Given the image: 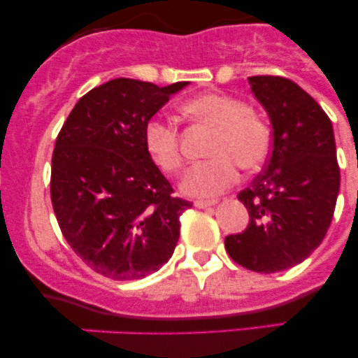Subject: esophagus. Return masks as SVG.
I'll return each mask as SVG.
<instances>
[{
  "instance_id": "1",
  "label": "esophagus",
  "mask_w": 358,
  "mask_h": 358,
  "mask_svg": "<svg viewBox=\"0 0 358 358\" xmlns=\"http://www.w3.org/2000/svg\"><path fill=\"white\" fill-rule=\"evenodd\" d=\"M215 203H217L215 200H195V202H193V205H195L196 208H208Z\"/></svg>"
}]
</instances>
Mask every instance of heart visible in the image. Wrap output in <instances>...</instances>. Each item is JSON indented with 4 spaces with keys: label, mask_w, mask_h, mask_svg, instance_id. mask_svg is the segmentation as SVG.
<instances>
[{
    "label": "heart",
    "mask_w": 358,
    "mask_h": 358,
    "mask_svg": "<svg viewBox=\"0 0 358 358\" xmlns=\"http://www.w3.org/2000/svg\"><path fill=\"white\" fill-rule=\"evenodd\" d=\"M185 116L196 124L215 129L208 155L185 175L182 188L192 196H215L239 180L241 166L259 170L269 158L273 131L269 122L239 97L224 92H207L182 106ZM145 146L155 165L175 175L185 165L182 136L175 122L151 119L145 126Z\"/></svg>",
    "instance_id": "heart-1"
}]
</instances>
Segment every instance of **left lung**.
Returning <instances> with one entry per match:
<instances>
[{"mask_svg":"<svg viewBox=\"0 0 358 358\" xmlns=\"http://www.w3.org/2000/svg\"><path fill=\"white\" fill-rule=\"evenodd\" d=\"M273 124L262 173L237 199L249 212L245 231L225 237L232 261L254 273L299 264L322 244L340 188L330 117L298 84L279 76L249 77Z\"/></svg>","mask_w":358,"mask_h":358,"instance_id":"1","label":"left lung"}]
</instances>
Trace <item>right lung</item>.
Listing matches in <instances>:
<instances>
[{"label":"right lung","mask_w":358,"mask_h":358,"mask_svg":"<svg viewBox=\"0 0 358 358\" xmlns=\"http://www.w3.org/2000/svg\"><path fill=\"white\" fill-rule=\"evenodd\" d=\"M187 82L113 79L73 106L52 155L50 199L62 236L90 269L131 281L171 257L192 207L148 155L145 126Z\"/></svg>","instance_id":"obj_1"}]
</instances>
